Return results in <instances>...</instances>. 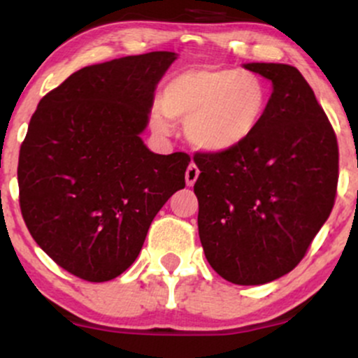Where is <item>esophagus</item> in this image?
I'll list each match as a JSON object with an SVG mask.
<instances>
[{
    "label": "esophagus",
    "instance_id": "obj_1",
    "mask_svg": "<svg viewBox=\"0 0 358 358\" xmlns=\"http://www.w3.org/2000/svg\"><path fill=\"white\" fill-rule=\"evenodd\" d=\"M199 175H200L199 168H196L195 163H190V165H188V168H187V171H185V180H187L188 187H193V183L196 182Z\"/></svg>",
    "mask_w": 358,
    "mask_h": 358
}]
</instances>
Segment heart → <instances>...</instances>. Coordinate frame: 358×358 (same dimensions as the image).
<instances>
[{
	"mask_svg": "<svg viewBox=\"0 0 358 358\" xmlns=\"http://www.w3.org/2000/svg\"><path fill=\"white\" fill-rule=\"evenodd\" d=\"M151 122L168 133L170 119L185 121L190 143L208 153L236 150L252 136L269 104L261 77L239 69L196 65L166 80Z\"/></svg>",
	"mask_w": 358,
	"mask_h": 358,
	"instance_id": "obj_1",
	"label": "heart"
}]
</instances>
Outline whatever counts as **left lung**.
<instances>
[{
  "label": "left lung",
  "instance_id": "left-lung-1",
  "mask_svg": "<svg viewBox=\"0 0 358 358\" xmlns=\"http://www.w3.org/2000/svg\"><path fill=\"white\" fill-rule=\"evenodd\" d=\"M273 82L261 124L225 153H195L199 236L208 264L234 285L293 271L330 217L338 183L335 131L296 67L244 64Z\"/></svg>",
  "mask_w": 358,
  "mask_h": 358
}]
</instances>
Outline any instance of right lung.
<instances>
[{
  "label": "right lung",
  "mask_w": 358,
  "mask_h": 358,
  "mask_svg": "<svg viewBox=\"0 0 358 358\" xmlns=\"http://www.w3.org/2000/svg\"><path fill=\"white\" fill-rule=\"evenodd\" d=\"M176 53L150 52L73 72L40 101L20 148V208L36 244L90 282L136 261L166 200L185 188L187 153L141 139L155 89Z\"/></svg>",
  "instance_id": "right-lung-1"
}]
</instances>
